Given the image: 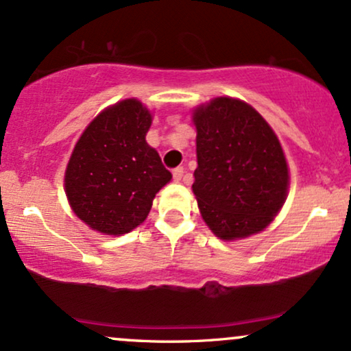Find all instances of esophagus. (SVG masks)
<instances>
[{"label": "esophagus", "mask_w": 351, "mask_h": 351, "mask_svg": "<svg viewBox=\"0 0 351 351\" xmlns=\"http://www.w3.org/2000/svg\"><path fill=\"white\" fill-rule=\"evenodd\" d=\"M183 173H184V170H183V168H181V167L175 168V170H173V180L180 181L181 176H183Z\"/></svg>", "instance_id": "34e87169"}]
</instances>
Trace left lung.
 <instances>
[{"instance_id":"8db88e82","label":"left lung","mask_w":351,"mask_h":351,"mask_svg":"<svg viewBox=\"0 0 351 351\" xmlns=\"http://www.w3.org/2000/svg\"><path fill=\"white\" fill-rule=\"evenodd\" d=\"M196 158L193 193L219 239L257 234L285 203L289 167L279 138L249 104L216 97L193 112Z\"/></svg>"}]
</instances>
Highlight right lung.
<instances>
[{
    "instance_id": "obj_1",
    "label": "right lung",
    "mask_w": 351,
    "mask_h": 351,
    "mask_svg": "<svg viewBox=\"0 0 351 351\" xmlns=\"http://www.w3.org/2000/svg\"><path fill=\"white\" fill-rule=\"evenodd\" d=\"M150 125V110L125 99L100 112L75 143L64 186L72 211L94 231L120 236L140 226L171 180L145 140Z\"/></svg>"
}]
</instances>
